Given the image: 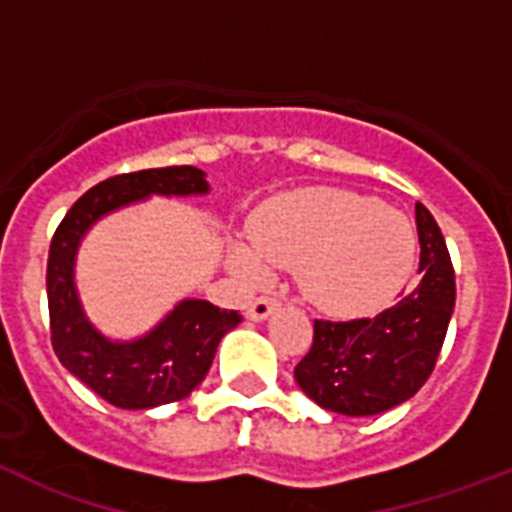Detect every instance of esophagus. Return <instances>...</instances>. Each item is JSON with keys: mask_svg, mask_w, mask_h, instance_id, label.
<instances>
[{"mask_svg": "<svg viewBox=\"0 0 512 512\" xmlns=\"http://www.w3.org/2000/svg\"><path fill=\"white\" fill-rule=\"evenodd\" d=\"M279 307V300L277 297H269V295H261V297H256V300L251 302V305H248V310H246V315L251 320H266L271 315V312L277 310Z\"/></svg>", "mask_w": 512, "mask_h": 512, "instance_id": "34e87169", "label": "esophagus"}]
</instances>
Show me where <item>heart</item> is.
Segmentation results:
<instances>
[{"label":"heart","mask_w":512,"mask_h":512,"mask_svg":"<svg viewBox=\"0 0 512 512\" xmlns=\"http://www.w3.org/2000/svg\"><path fill=\"white\" fill-rule=\"evenodd\" d=\"M251 243L253 251H235L246 277H264L266 266L297 269L302 295L330 315H364L390 302L418 253L408 217L343 189H300L266 202Z\"/></svg>","instance_id":"heart-1"}]
</instances>
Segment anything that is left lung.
Segmentation results:
<instances>
[{"label": "left lung", "mask_w": 512, "mask_h": 512, "mask_svg": "<svg viewBox=\"0 0 512 512\" xmlns=\"http://www.w3.org/2000/svg\"><path fill=\"white\" fill-rule=\"evenodd\" d=\"M420 282L374 318L315 320L295 379L333 413L377 415L410 400L431 377L456 302L454 266L433 215L415 205Z\"/></svg>", "instance_id": "left-lung-1"}]
</instances>
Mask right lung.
Segmentation results:
<instances>
[{"label":"right lung","instance_id":"1","mask_svg":"<svg viewBox=\"0 0 512 512\" xmlns=\"http://www.w3.org/2000/svg\"><path fill=\"white\" fill-rule=\"evenodd\" d=\"M205 192V174L194 166L117 174L81 194L53 233L45 271L53 351L76 379L115 408L146 410L187 397L210 372L220 338L243 318L207 300H184L148 336L107 341L81 312L74 287L76 248L89 225L117 207L148 194Z\"/></svg>","mask_w":512,"mask_h":512}]
</instances>
